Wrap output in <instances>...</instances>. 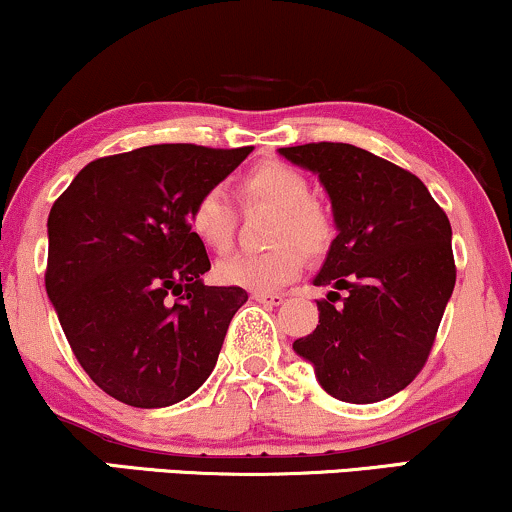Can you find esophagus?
<instances>
[{
    "mask_svg": "<svg viewBox=\"0 0 512 512\" xmlns=\"http://www.w3.org/2000/svg\"><path fill=\"white\" fill-rule=\"evenodd\" d=\"M251 299L258 301V304H266V306H280L285 301V294H277V292H254Z\"/></svg>",
    "mask_w": 512,
    "mask_h": 512,
    "instance_id": "34e87169",
    "label": "esophagus"
}]
</instances>
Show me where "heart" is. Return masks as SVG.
Masks as SVG:
<instances>
[{"mask_svg": "<svg viewBox=\"0 0 512 512\" xmlns=\"http://www.w3.org/2000/svg\"><path fill=\"white\" fill-rule=\"evenodd\" d=\"M244 204L273 206L277 216L270 225L273 249L261 254H235L218 263L216 277L223 285L256 289L282 287L304 268L306 254H323L334 235L330 211L311 197V182L301 170L282 161H263L239 180ZM237 211L223 187H208L187 208V230L213 251L225 254L235 239Z\"/></svg>", "mask_w": 512, "mask_h": 512, "instance_id": "obj_1", "label": "heart"}]
</instances>
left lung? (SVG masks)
<instances>
[{"label":"left lung","mask_w":512,"mask_h":512,"mask_svg":"<svg viewBox=\"0 0 512 512\" xmlns=\"http://www.w3.org/2000/svg\"><path fill=\"white\" fill-rule=\"evenodd\" d=\"M280 154L318 173L339 230L313 280L334 292L294 351L334 399H389L425 368L456 285L449 218L420 178L361 147L311 142Z\"/></svg>","instance_id":"8db88e82"}]
</instances>
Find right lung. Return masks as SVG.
Here are the masks:
<instances>
[{"mask_svg": "<svg viewBox=\"0 0 512 512\" xmlns=\"http://www.w3.org/2000/svg\"><path fill=\"white\" fill-rule=\"evenodd\" d=\"M251 147L151 144L102 156L49 211L44 287L90 380L135 408L194 394L216 368L242 287H206L187 208Z\"/></svg>", "mask_w": 512, "mask_h": 512, "instance_id": "add662e5", "label": "right lung"}]
</instances>
